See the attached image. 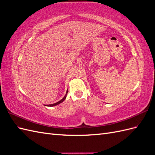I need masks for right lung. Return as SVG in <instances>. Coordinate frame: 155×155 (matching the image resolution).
Here are the masks:
<instances>
[{
    "instance_id": "add662e5",
    "label": "right lung",
    "mask_w": 155,
    "mask_h": 155,
    "mask_svg": "<svg viewBox=\"0 0 155 155\" xmlns=\"http://www.w3.org/2000/svg\"><path fill=\"white\" fill-rule=\"evenodd\" d=\"M67 93H68V91H67V93H66V94H65V96H64V97L63 98V99L61 100H60V101H59L58 102H57V103H55V104H51V105H48L47 106H48V107H53V106H55V105H58V104H61V103H62L64 100H65V98H66V97H67Z\"/></svg>"
}]
</instances>
